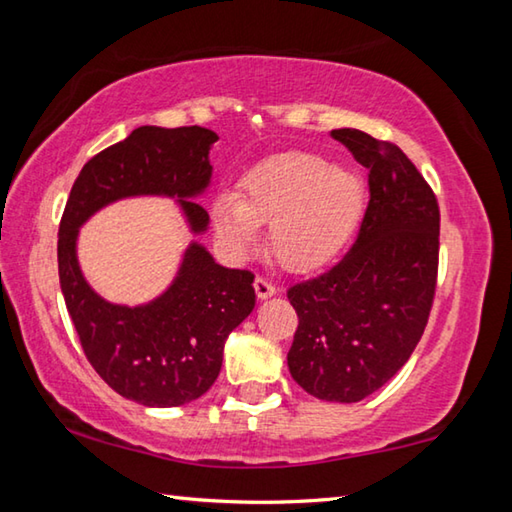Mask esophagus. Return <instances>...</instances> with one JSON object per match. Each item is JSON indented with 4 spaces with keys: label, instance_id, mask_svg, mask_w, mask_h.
<instances>
[{
    "label": "esophagus",
    "instance_id": "esophagus-1",
    "mask_svg": "<svg viewBox=\"0 0 512 512\" xmlns=\"http://www.w3.org/2000/svg\"><path fill=\"white\" fill-rule=\"evenodd\" d=\"M255 293H257V298L266 300V298L275 296L277 289H275V284H273L271 280H268V277L257 275V277H255Z\"/></svg>",
    "mask_w": 512,
    "mask_h": 512
}]
</instances>
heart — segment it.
I'll list each match as a JSON object with an SVG mask.
<instances>
[{
    "label": "heart",
    "instance_id": "b5f03b06",
    "mask_svg": "<svg viewBox=\"0 0 512 512\" xmlns=\"http://www.w3.org/2000/svg\"><path fill=\"white\" fill-rule=\"evenodd\" d=\"M366 203L359 173L311 153H289L259 164L244 178L241 196L225 194L214 207L216 232L237 248L255 244L257 225L271 223L280 264L307 271L332 259L357 230Z\"/></svg>",
    "mask_w": 512,
    "mask_h": 512
}]
</instances>
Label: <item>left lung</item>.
<instances>
[{"mask_svg":"<svg viewBox=\"0 0 512 512\" xmlns=\"http://www.w3.org/2000/svg\"><path fill=\"white\" fill-rule=\"evenodd\" d=\"M332 137L368 169L370 201L348 253L289 287L298 329L287 361L309 395L352 404L379 391L422 339L436 296L440 210L400 146L357 128Z\"/></svg>","mask_w":512,"mask_h":512,"instance_id":"obj_1","label":"left lung"}]
</instances>
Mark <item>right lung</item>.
<instances>
[{"instance_id":"right-lung-1","label":"right lung","mask_w":512,"mask_h":512,"mask_svg":"<svg viewBox=\"0 0 512 512\" xmlns=\"http://www.w3.org/2000/svg\"><path fill=\"white\" fill-rule=\"evenodd\" d=\"M201 126H140L85 164L58 230V275L83 352L126 400L155 409L194 402L221 372L228 334L255 307V275L216 264L201 244L185 250L171 287L149 305H112L85 282L76 262L79 228L103 205L126 196H176L194 232L207 210L194 201L210 185V146Z\"/></svg>"}]
</instances>
